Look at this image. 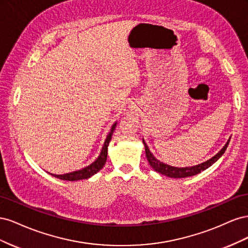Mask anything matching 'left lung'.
<instances>
[{
  "label": "left lung",
  "mask_w": 248,
  "mask_h": 248,
  "mask_svg": "<svg viewBox=\"0 0 248 248\" xmlns=\"http://www.w3.org/2000/svg\"><path fill=\"white\" fill-rule=\"evenodd\" d=\"M230 140H231V138L228 140V141L226 142V145L223 146V148L220 150V151L217 154H215L212 157V158H210L209 160H207L205 162L197 164V166L186 167V168H176V167H171V166H169V164L161 162L160 160L155 158V156L152 154L151 151H150V149L147 146L144 139H142V144H144V146H145L147 159L150 163V166L153 168V170H155L156 171H158L159 174L168 176L170 178H186V177H191V176L200 174L201 171L207 170L208 168L211 167L213 163H215L217 160H218L220 157L222 156V154L224 153V151L227 150V148L229 146Z\"/></svg>",
  "instance_id": "left-lung-1"
}]
</instances>
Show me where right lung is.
Wrapping results in <instances>:
<instances>
[{"label": "right lung", "instance_id": "add662e5", "mask_svg": "<svg viewBox=\"0 0 248 248\" xmlns=\"http://www.w3.org/2000/svg\"><path fill=\"white\" fill-rule=\"evenodd\" d=\"M116 125L117 122H115L112 124L110 131L108 132V137L104 140V144L103 147L101 149V152L99 154V156L97 157V159L92 162L90 166L78 170H74L71 172H67V174L64 175H54V174H50L51 176H54L58 179H61V180H66V181H78V180H82V179H89L91 178L93 175H95L96 172H98L102 168L104 164L107 162V158H108V147L109 145V141L111 140V136L112 133H114V130L116 128Z\"/></svg>", "mask_w": 248, "mask_h": 248}]
</instances>
